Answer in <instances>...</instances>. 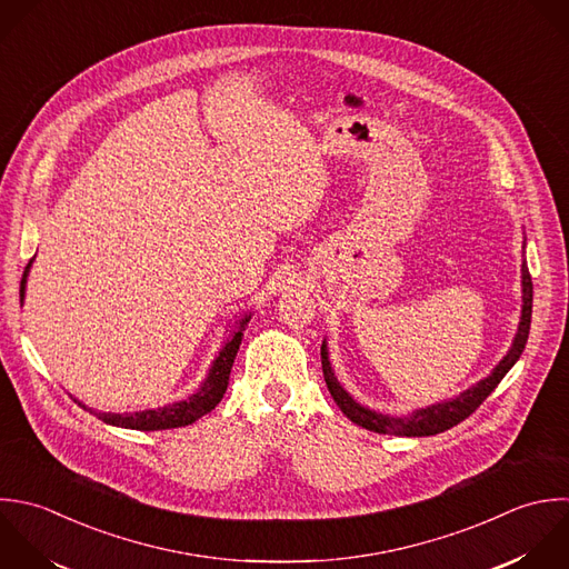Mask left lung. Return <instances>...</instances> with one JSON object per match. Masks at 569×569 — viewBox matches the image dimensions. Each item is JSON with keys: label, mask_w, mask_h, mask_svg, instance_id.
<instances>
[{"label": "left lung", "mask_w": 569, "mask_h": 569, "mask_svg": "<svg viewBox=\"0 0 569 569\" xmlns=\"http://www.w3.org/2000/svg\"><path fill=\"white\" fill-rule=\"evenodd\" d=\"M521 286H523V290H521L523 292V308H521V321H519V330H517V337L512 341V348L501 359V363L490 372V377L481 379L477 386L461 392L457 399L441 401V403L415 410L412 415H406V417H390V415H381V412H375L370 408H363L337 381L335 370H332L330 359H328V343L323 341V346H321V368H323V379H326V386H328L335 403L339 406V410L352 423H357V426H361L370 432H379V435L432 437V435H439V432H446V430L459 426L495 392V388L501 383V379L510 372V368L519 361V357L526 350L528 335H530V323H532V292H535L532 277H530V270H528L526 261L521 266Z\"/></svg>", "instance_id": "8db88e82"}]
</instances>
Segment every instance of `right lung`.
<instances>
[{
    "label": "right lung",
    "mask_w": 569,
    "mask_h": 569,
    "mask_svg": "<svg viewBox=\"0 0 569 569\" xmlns=\"http://www.w3.org/2000/svg\"><path fill=\"white\" fill-rule=\"evenodd\" d=\"M32 259L28 261L23 277H21V288H19V297L23 299V290H26V277L30 270ZM250 321V315H246L243 319H239L237 328L232 330V335L228 337V341L223 343V348L219 350V355L214 357L210 372L206 377V381L201 383V388L190 395L183 401L157 408V410H143V412H126V415H112V412H97L83 403H79L86 412L94 415L97 419H101L108 426H117V428H128V430H141V432H154V430H170V428H183L194 423L197 419H201L203 415H208L210 410H214V406L223 399L226 388H228V379H230V370L237 357V350L241 346L243 339V330Z\"/></svg>",
    "instance_id": "right-lung-1"
}]
</instances>
